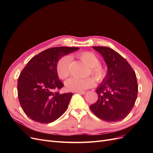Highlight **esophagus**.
Listing matches in <instances>:
<instances>
[{
	"label": "esophagus",
	"instance_id": "34e87169",
	"mask_svg": "<svg viewBox=\"0 0 153 153\" xmlns=\"http://www.w3.org/2000/svg\"><path fill=\"white\" fill-rule=\"evenodd\" d=\"M76 93H78V94H82V95H84V94H85V93H86V92H85V91H82V92H76Z\"/></svg>",
	"mask_w": 153,
	"mask_h": 153
}]
</instances>
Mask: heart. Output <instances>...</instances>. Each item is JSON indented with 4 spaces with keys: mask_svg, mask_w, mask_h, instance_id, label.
Instances as JSON below:
<instances>
[{
    "mask_svg": "<svg viewBox=\"0 0 153 153\" xmlns=\"http://www.w3.org/2000/svg\"><path fill=\"white\" fill-rule=\"evenodd\" d=\"M82 62L86 66L90 68L91 73L96 81H102L106 75V71L104 67L100 65V59L96 55L90 52H82L78 55ZM70 62V57L69 56H64L60 59L56 65V72L59 78L65 79L69 74V64ZM95 85L94 78L88 77L85 78H78L71 77L66 82L65 85L68 91L74 92H82L87 89L92 87Z\"/></svg>",
    "mask_w": 153,
    "mask_h": 153,
    "instance_id": "heart-1",
    "label": "heart"
}]
</instances>
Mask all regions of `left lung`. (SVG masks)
I'll return each mask as SVG.
<instances>
[{
  "mask_svg": "<svg viewBox=\"0 0 153 153\" xmlns=\"http://www.w3.org/2000/svg\"><path fill=\"white\" fill-rule=\"evenodd\" d=\"M92 48L102 55L108 69L96 90L98 99L90 108L103 121H121L130 112L137 98L135 73L126 60L113 49L106 47Z\"/></svg>",
  "mask_w": 153,
  "mask_h": 153,
  "instance_id": "1",
  "label": "left lung"
}]
</instances>
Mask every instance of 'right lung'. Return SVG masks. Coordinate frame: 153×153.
<instances>
[{"label":"right lung","instance_id":"obj_1","mask_svg":"<svg viewBox=\"0 0 153 153\" xmlns=\"http://www.w3.org/2000/svg\"><path fill=\"white\" fill-rule=\"evenodd\" d=\"M79 50L78 47H54L32 57L18 79V95L25 114L34 121L50 123L66 112L73 93L54 92L63 87L56 72L59 60Z\"/></svg>","mask_w":153,"mask_h":153}]
</instances>
